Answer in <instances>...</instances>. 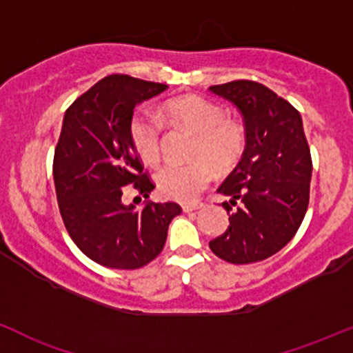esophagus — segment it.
Here are the masks:
<instances>
[{"instance_id": "esophagus-1", "label": "esophagus", "mask_w": 353, "mask_h": 353, "mask_svg": "<svg viewBox=\"0 0 353 353\" xmlns=\"http://www.w3.org/2000/svg\"><path fill=\"white\" fill-rule=\"evenodd\" d=\"M203 206V203H183V211L184 213H189V211H194V210H199V208Z\"/></svg>"}]
</instances>
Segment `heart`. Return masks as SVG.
I'll use <instances>...</instances> for the list:
<instances>
[{"label":"heart","instance_id":"obj_1","mask_svg":"<svg viewBox=\"0 0 353 353\" xmlns=\"http://www.w3.org/2000/svg\"><path fill=\"white\" fill-rule=\"evenodd\" d=\"M164 117L176 127L196 135L192 164H167L155 174L159 192L176 201H192L213 179V169L228 170L243 155L245 128L226 118L225 110L201 96H183L164 105ZM130 139L137 154L148 165H155L162 154V125L147 113H137L130 121ZM212 164L210 165L209 162Z\"/></svg>","mask_w":353,"mask_h":353}]
</instances>
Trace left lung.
<instances>
[{
	"label": "left lung",
	"instance_id": "obj_1",
	"mask_svg": "<svg viewBox=\"0 0 353 353\" xmlns=\"http://www.w3.org/2000/svg\"><path fill=\"white\" fill-rule=\"evenodd\" d=\"M210 91L236 106L247 137L239 165L218 188L230 198L223 203L230 226L210 248L230 264L264 261L291 242L310 203L313 164L301 114L255 81H232Z\"/></svg>",
	"mask_w": 353,
	"mask_h": 353
}]
</instances>
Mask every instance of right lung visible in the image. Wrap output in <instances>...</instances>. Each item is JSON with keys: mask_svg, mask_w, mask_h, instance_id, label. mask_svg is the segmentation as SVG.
I'll use <instances>...</instances> for the list:
<instances>
[{"mask_svg": "<svg viewBox=\"0 0 353 353\" xmlns=\"http://www.w3.org/2000/svg\"><path fill=\"white\" fill-rule=\"evenodd\" d=\"M167 84L113 74L69 106L54 154L59 210L70 239L96 264L140 269L164 248L177 203L123 205L133 186L148 198L154 183L130 139L133 108L165 91Z\"/></svg>", "mask_w": 353, "mask_h": 353, "instance_id": "obj_1", "label": "right lung"}]
</instances>
